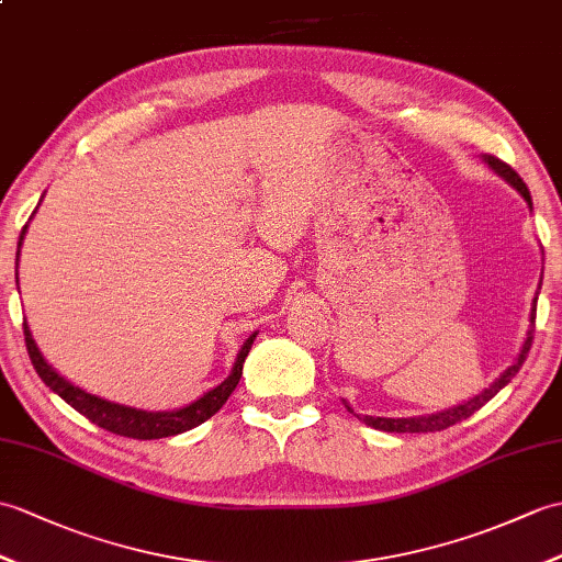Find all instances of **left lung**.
I'll use <instances>...</instances> for the list:
<instances>
[{"instance_id": "1", "label": "left lung", "mask_w": 562, "mask_h": 562, "mask_svg": "<svg viewBox=\"0 0 562 562\" xmlns=\"http://www.w3.org/2000/svg\"><path fill=\"white\" fill-rule=\"evenodd\" d=\"M481 158H484V162L493 169L495 175L503 177V179L507 181V184H510L513 189L519 191V195L527 201L529 211H531V193H529L525 181L519 179V175L515 172V169H513L510 165H505L503 160L493 158V155H481ZM539 290H541V284H539ZM537 294H539V292H537ZM537 299H539V296H533V306H531V313H529V330H527L525 342H521V349H519L517 359H515V361L510 363V367H507L498 378H495V381L484 390V393H479V395H474L472 400H467V402H462V404H454V407H450V409H442V412H436V414H426V416H409V419H387V416L357 414L355 409L349 407L347 400H342L345 407H347L351 414H355L359 422H363L367 426H373V428H378V430H385V434H436V430H442V428H448V426H454V424H460V422L469 419V416H472L474 412H479L481 407H484V404H486L488 400H493L495 395H498L501 390L517 375V371L521 369V363H525V359H527V355H529V349H531V340H533V321H537Z\"/></svg>"}]
</instances>
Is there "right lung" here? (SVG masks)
Here are the masks:
<instances>
[{
  "label": "right lung",
  "mask_w": 562,
  "mask_h": 562,
  "mask_svg": "<svg viewBox=\"0 0 562 562\" xmlns=\"http://www.w3.org/2000/svg\"><path fill=\"white\" fill-rule=\"evenodd\" d=\"M37 205H41V203H37ZM25 232H29V225L21 229V237H19L16 268H19V254H21V244H23ZM16 282H19V270H16ZM23 335H25V347H29L33 367H35L37 375L43 378V383L52 390V393H57L64 402L71 404V407L78 414H83L88 422H93L100 428L110 430V434L136 438V440H153V438H167V436L184 434V430H191L199 424L211 419V416L234 393V387H237L239 378H241L244 361H246V357H249L251 345H254L258 333H251L249 337H246V342L241 345L239 355H237V359H234V367H232V371H229L225 381L215 385L213 390H207V393H203L199 400H193L191 404H187V407H179V409H172V412L136 409V407H128V404L110 402V400L88 393V390L78 387L71 381H67V378H64L57 369H52V363H47V359L43 357V351L37 349V345L33 340V333H31L29 323H25V321H23Z\"/></svg>",
  "instance_id": "obj_1"
}]
</instances>
